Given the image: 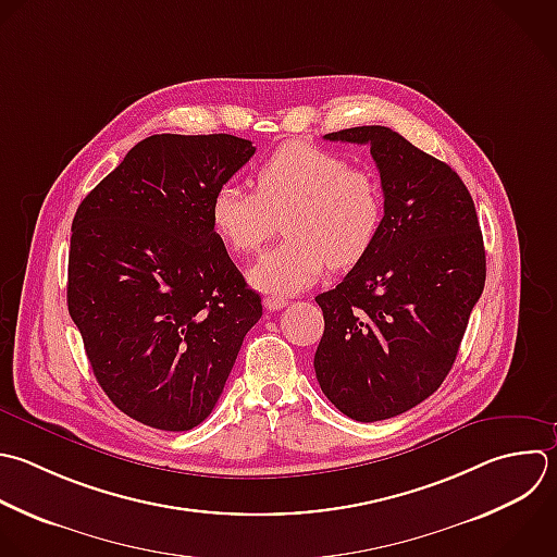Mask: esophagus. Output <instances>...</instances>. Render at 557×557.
I'll list each match as a JSON object with an SVG mask.
<instances>
[{
  "label": "esophagus",
  "mask_w": 557,
  "mask_h": 557,
  "mask_svg": "<svg viewBox=\"0 0 557 557\" xmlns=\"http://www.w3.org/2000/svg\"><path fill=\"white\" fill-rule=\"evenodd\" d=\"M263 305H265V309H270V311H278V309H283V307L287 305V298L272 294V296H265Z\"/></svg>",
  "instance_id": "34e87169"
}]
</instances>
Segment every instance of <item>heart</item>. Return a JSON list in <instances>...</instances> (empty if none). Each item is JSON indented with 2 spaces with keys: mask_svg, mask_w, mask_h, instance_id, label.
Returning a JSON list of instances; mask_svg holds the SVG:
<instances>
[{
  "mask_svg": "<svg viewBox=\"0 0 557 557\" xmlns=\"http://www.w3.org/2000/svg\"><path fill=\"white\" fill-rule=\"evenodd\" d=\"M285 218L287 235L248 272L268 294H296L313 285L326 265L348 270L376 244L385 196L374 174L331 150L305 141L276 148L255 172V191L215 189L209 220L233 255L257 252Z\"/></svg>",
  "mask_w": 557,
  "mask_h": 557,
  "instance_id": "1",
  "label": "heart"
}]
</instances>
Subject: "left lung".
<instances>
[{"instance_id":"obj_1","label":"left lung","mask_w":557,"mask_h":557,"mask_svg":"<svg viewBox=\"0 0 557 557\" xmlns=\"http://www.w3.org/2000/svg\"><path fill=\"white\" fill-rule=\"evenodd\" d=\"M324 139L370 146L385 220L368 257L315 296L313 368L342 413L376 422L429 398L453 368L485 285L483 237L457 172L398 133L357 126Z\"/></svg>"}]
</instances>
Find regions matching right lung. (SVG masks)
I'll use <instances>...</instances> for the list:
<instances>
[{
	"label": "right lung",
	"instance_id": "right-lung-1",
	"mask_svg": "<svg viewBox=\"0 0 557 557\" xmlns=\"http://www.w3.org/2000/svg\"><path fill=\"white\" fill-rule=\"evenodd\" d=\"M252 154L233 135H152L76 211L70 315L100 387L148 426H198L263 313L209 220Z\"/></svg>",
	"mask_w": 557,
	"mask_h": 557
}]
</instances>
